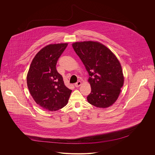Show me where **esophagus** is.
Wrapping results in <instances>:
<instances>
[{
    "label": "esophagus",
    "mask_w": 155,
    "mask_h": 155,
    "mask_svg": "<svg viewBox=\"0 0 155 155\" xmlns=\"http://www.w3.org/2000/svg\"><path fill=\"white\" fill-rule=\"evenodd\" d=\"M81 85V82L80 81H78V82H77L75 84V87H80Z\"/></svg>",
    "instance_id": "esophagus-1"
}]
</instances>
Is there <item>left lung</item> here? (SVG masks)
I'll list each match as a JSON object with an SVG mask.
<instances>
[{
  "label": "left lung",
  "instance_id": "obj_1",
  "mask_svg": "<svg viewBox=\"0 0 155 155\" xmlns=\"http://www.w3.org/2000/svg\"><path fill=\"white\" fill-rule=\"evenodd\" d=\"M72 46L89 75L91 92L87 96L88 102L97 107L110 106L117 99L124 84L118 59L98 42H75Z\"/></svg>",
  "mask_w": 155,
  "mask_h": 155
}]
</instances>
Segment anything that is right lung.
Returning a JSON list of instances; mask_svg holds the SVG:
<instances>
[{
    "instance_id": "right-lung-1",
    "label": "right lung",
    "mask_w": 155,
    "mask_h": 155,
    "mask_svg": "<svg viewBox=\"0 0 155 155\" xmlns=\"http://www.w3.org/2000/svg\"><path fill=\"white\" fill-rule=\"evenodd\" d=\"M67 45L51 44L42 48L32 60L27 74V86L31 96L47 110H58L64 107L72 92L66 87L56 67Z\"/></svg>"
}]
</instances>
